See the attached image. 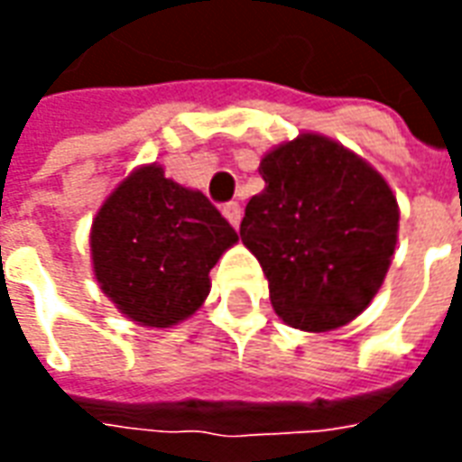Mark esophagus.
Masks as SVG:
<instances>
[{
	"label": "esophagus",
	"mask_w": 462,
	"mask_h": 462,
	"mask_svg": "<svg viewBox=\"0 0 462 462\" xmlns=\"http://www.w3.org/2000/svg\"><path fill=\"white\" fill-rule=\"evenodd\" d=\"M222 215H225V217L230 220L232 227H237V225H240V220H242L240 202L232 200V202H227V205H222Z\"/></svg>",
	"instance_id": "esophagus-1"
}]
</instances>
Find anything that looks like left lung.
<instances>
[{
	"label": "left lung",
	"mask_w": 462,
	"mask_h": 462,
	"mask_svg": "<svg viewBox=\"0 0 462 462\" xmlns=\"http://www.w3.org/2000/svg\"><path fill=\"white\" fill-rule=\"evenodd\" d=\"M264 190L240 225L274 311L294 329L329 331L366 310L396 250L386 180L339 143L304 133L260 162Z\"/></svg>",
	"instance_id": "left-lung-1"
}]
</instances>
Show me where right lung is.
Masks as SVG:
<instances>
[{
	"label": "right lung",
	"instance_id": "1",
	"mask_svg": "<svg viewBox=\"0 0 462 462\" xmlns=\"http://www.w3.org/2000/svg\"><path fill=\"white\" fill-rule=\"evenodd\" d=\"M237 232L202 192L158 165L118 185L91 227L96 280L116 307L145 327L188 319L210 291V270Z\"/></svg>",
	"mask_w": 462,
	"mask_h": 462
}]
</instances>
